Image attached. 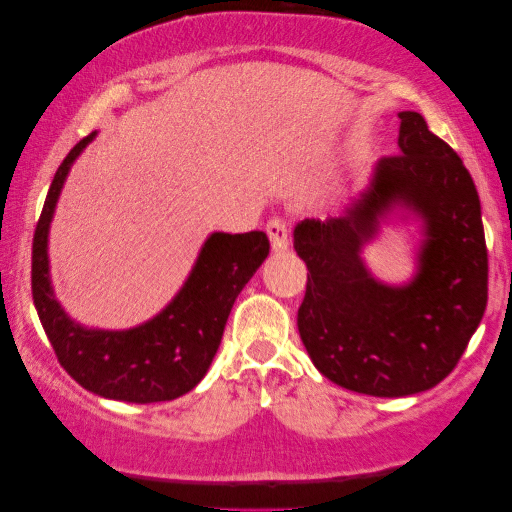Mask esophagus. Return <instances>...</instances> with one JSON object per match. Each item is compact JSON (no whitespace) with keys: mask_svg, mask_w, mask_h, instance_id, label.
I'll return each mask as SVG.
<instances>
[{"mask_svg":"<svg viewBox=\"0 0 512 512\" xmlns=\"http://www.w3.org/2000/svg\"><path fill=\"white\" fill-rule=\"evenodd\" d=\"M265 233H268L270 244H272V249H275V251H284L286 247H289V228H286V221L279 219V216H275V219L268 221V226H265Z\"/></svg>","mask_w":512,"mask_h":512,"instance_id":"obj_1","label":"esophagus"}]
</instances>
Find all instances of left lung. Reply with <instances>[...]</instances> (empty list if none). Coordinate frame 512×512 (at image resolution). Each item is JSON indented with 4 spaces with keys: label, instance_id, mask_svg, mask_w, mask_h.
I'll return each mask as SVG.
<instances>
[{
    "label": "left lung",
    "instance_id": "1",
    "mask_svg": "<svg viewBox=\"0 0 512 512\" xmlns=\"http://www.w3.org/2000/svg\"><path fill=\"white\" fill-rule=\"evenodd\" d=\"M398 118V156L375 165L352 207L293 230V247L310 270L298 310L307 354L331 382L382 398L443 382L487 307V244L471 174L422 114ZM398 206L423 221L425 240L418 275L389 287L369 275L360 249Z\"/></svg>",
    "mask_w": 512,
    "mask_h": 512
}]
</instances>
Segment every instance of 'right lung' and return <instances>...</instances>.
Wrapping results in <instances>:
<instances>
[{"label": "right lung", "instance_id": "add662e5", "mask_svg": "<svg viewBox=\"0 0 512 512\" xmlns=\"http://www.w3.org/2000/svg\"><path fill=\"white\" fill-rule=\"evenodd\" d=\"M83 137L55 172L32 240V298L60 366L97 396L125 403L172 401L205 377L235 298L270 254L268 235L212 233L170 305L128 331L86 328L67 317L48 275V228Z\"/></svg>", "mask_w": 512, "mask_h": 512}]
</instances>
